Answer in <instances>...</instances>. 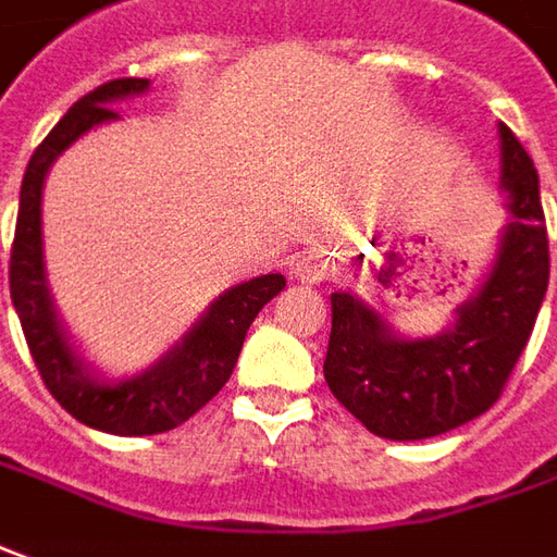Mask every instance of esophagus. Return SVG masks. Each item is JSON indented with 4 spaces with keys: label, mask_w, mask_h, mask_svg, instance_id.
Returning <instances> with one entry per match:
<instances>
[{
    "label": "esophagus",
    "mask_w": 557,
    "mask_h": 557,
    "mask_svg": "<svg viewBox=\"0 0 557 557\" xmlns=\"http://www.w3.org/2000/svg\"><path fill=\"white\" fill-rule=\"evenodd\" d=\"M329 259H323V256H305V259H295L293 264H289V274H293L295 280H301V283H320V280L329 277Z\"/></svg>",
    "instance_id": "esophagus-1"
}]
</instances>
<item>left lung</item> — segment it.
<instances>
[{
  "label": "left lung",
  "mask_w": 557,
  "mask_h": 557,
  "mask_svg": "<svg viewBox=\"0 0 557 557\" xmlns=\"http://www.w3.org/2000/svg\"><path fill=\"white\" fill-rule=\"evenodd\" d=\"M497 134L506 225L451 326L408 338L366 298L332 293L323 374L332 396L374 436L418 442L475 421L500 399L531 338L548 286L546 215L531 154L506 124Z\"/></svg>",
  "instance_id": "left-lung-1"
}]
</instances>
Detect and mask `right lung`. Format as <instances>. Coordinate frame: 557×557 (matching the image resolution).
<instances>
[{"label": "right lung", "instance_id": "obj_1", "mask_svg": "<svg viewBox=\"0 0 557 557\" xmlns=\"http://www.w3.org/2000/svg\"><path fill=\"white\" fill-rule=\"evenodd\" d=\"M149 78H115L85 94L57 127L33 151L21 185L17 228L11 247V301L21 317L29 354L39 366L45 387L75 421L112 436H154L185 423L213 399L237 366L247 329L259 310L283 293V274H262L237 283L198 317L149 369L124 377L103 374L82 357L66 323L60 320L45 268V234H41V191L54 161L75 139L119 121L112 109L119 100H131L149 90Z\"/></svg>", "mask_w": 557, "mask_h": 557}]
</instances>
